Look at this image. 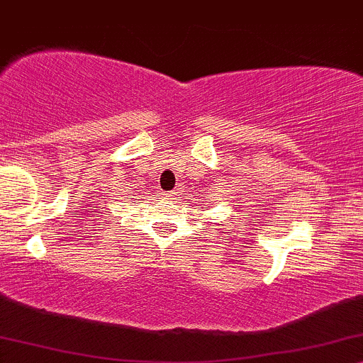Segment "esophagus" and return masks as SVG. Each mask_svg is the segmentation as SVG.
Listing matches in <instances>:
<instances>
[{
    "instance_id": "34e87169",
    "label": "esophagus",
    "mask_w": 363,
    "mask_h": 363,
    "mask_svg": "<svg viewBox=\"0 0 363 363\" xmlns=\"http://www.w3.org/2000/svg\"><path fill=\"white\" fill-rule=\"evenodd\" d=\"M163 196H169V194H163Z\"/></svg>"
}]
</instances>
